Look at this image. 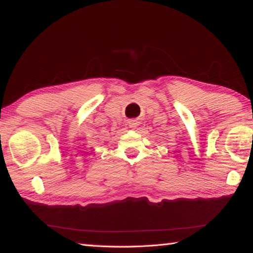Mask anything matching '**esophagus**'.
Returning a JSON list of instances; mask_svg holds the SVG:
<instances>
[{"label":"esophagus","mask_w":253,"mask_h":253,"mask_svg":"<svg viewBox=\"0 0 253 253\" xmlns=\"http://www.w3.org/2000/svg\"><path fill=\"white\" fill-rule=\"evenodd\" d=\"M137 125H138V123H137L136 121H131V122H129V126H130L131 128H135V127H137Z\"/></svg>","instance_id":"esophagus-1"}]
</instances>
